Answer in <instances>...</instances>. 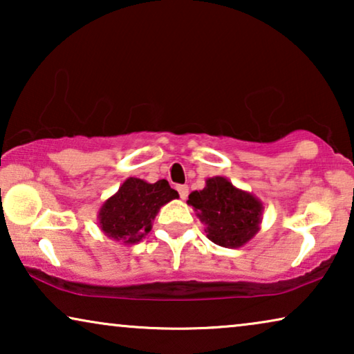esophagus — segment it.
<instances>
[{
  "mask_svg": "<svg viewBox=\"0 0 354 354\" xmlns=\"http://www.w3.org/2000/svg\"><path fill=\"white\" fill-rule=\"evenodd\" d=\"M177 192L178 195H180L182 200H185L188 196V185H177Z\"/></svg>",
  "mask_w": 354,
  "mask_h": 354,
  "instance_id": "1",
  "label": "esophagus"
}]
</instances>
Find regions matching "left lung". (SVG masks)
Wrapping results in <instances>:
<instances>
[{
  "label": "left lung",
  "instance_id": "1",
  "mask_svg": "<svg viewBox=\"0 0 354 354\" xmlns=\"http://www.w3.org/2000/svg\"><path fill=\"white\" fill-rule=\"evenodd\" d=\"M188 205L195 207L206 235L216 245L236 248L259 229L263 205L250 193L235 188L224 177H212L200 192H192Z\"/></svg>",
  "mask_w": 354,
  "mask_h": 354
}]
</instances>
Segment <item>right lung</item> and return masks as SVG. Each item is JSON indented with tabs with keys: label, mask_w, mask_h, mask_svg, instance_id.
I'll return each mask as SVG.
<instances>
[{
	"label": "right lung",
	"mask_w": 354,
	"mask_h": 354,
	"mask_svg": "<svg viewBox=\"0 0 354 354\" xmlns=\"http://www.w3.org/2000/svg\"><path fill=\"white\" fill-rule=\"evenodd\" d=\"M174 198H178V193L164 178L148 183L130 177L100 209L101 230L118 241L137 243L151 230L159 207Z\"/></svg>",
	"instance_id": "obj_1"
}]
</instances>
